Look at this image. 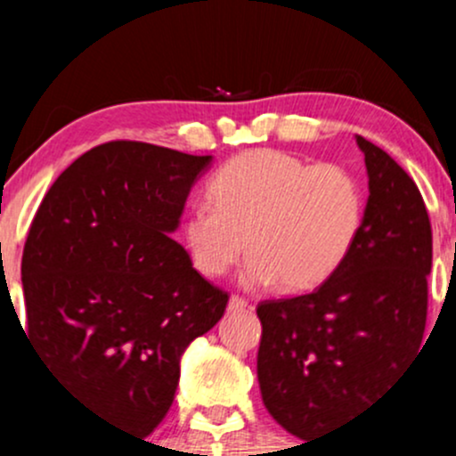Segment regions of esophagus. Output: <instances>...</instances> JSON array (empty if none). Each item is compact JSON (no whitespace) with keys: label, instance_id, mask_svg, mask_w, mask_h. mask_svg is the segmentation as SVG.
<instances>
[{"label":"esophagus","instance_id":"obj_1","mask_svg":"<svg viewBox=\"0 0 456 456\" xmlns=\"http://www.w3.org/2000/svg\"><path fill=\"white\" fill-rule=\"evenodd\" d=\"M247 309H249V302H247L245 297H240V296L229 297V311H233V314H236V311H247Z\"/></svg>","mask_w":456,"mask_h":456}]
</instances>
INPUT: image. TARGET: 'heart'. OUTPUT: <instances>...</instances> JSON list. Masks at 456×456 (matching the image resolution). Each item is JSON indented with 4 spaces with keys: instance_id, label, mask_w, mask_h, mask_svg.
<instances>
[{
    "instance_id": "1",
    "label": "heart",
    "mask_w": 456,
    "mask_h": 456,
    "mask_svg": "<svg viewBox=\"0 0 456 456\" xmlns=\"http://www.w3.org/2000/svg\"><path fill=\"white\" fill-rule=\"evenodd\" d=\"M211 205H194L183 223L191 265L205 278L227 273L249 245L242 280L278 282L302 293L335 273L357 240L364 196L357 178L335 163L280 150L236 156L209 183Z\"/></svg>"
}]
</instances>
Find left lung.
<instances>
[{"label": "left lung", "instance_id": "obj_1", "mask_svg": "<svg viewBox=\"0 0 456 456\" xmlns=\"http://www.w3.org/2000/svg\"><path fill=\"white\" fill-rule=\"evenodd\" d=\"M369 202L357 240L315 291L257 305L269 415L309 441L369 408L415 360L428 314L430 218L415 181L364 136Z\"/></svg>", "mask_w": 456, "mask_h": 456}]
</instances>
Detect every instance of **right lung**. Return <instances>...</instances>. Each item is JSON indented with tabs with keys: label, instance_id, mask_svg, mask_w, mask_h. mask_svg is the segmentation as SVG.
Here are the masks:
<instances>
[{
	"label": "right lung",
	"instance_id": "right-lung-1",
	"mask_svg": "<svg viewBox=\"0 0 456 456\" xmlns=\"http://www.w3.org/2000/svg\"><path fill=\"white\" fill-rule=\"evenodd\" d=\"M209 163L139 141L92 147L53 183L26 238V339L81 406L132 435L163 421L181 355L227 309L169 238Z\"/></svg>",
	"mask_w": 456,
	"mask_h": 456
}]
</instances>
